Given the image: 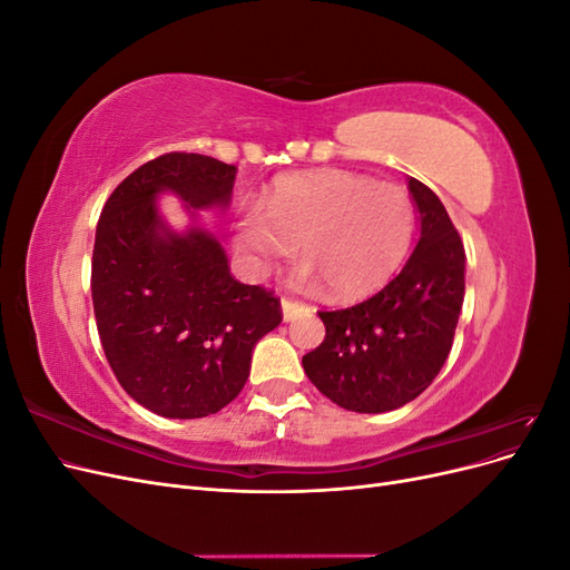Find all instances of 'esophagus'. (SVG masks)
I'll use <instances>...</instances> for the list:
<instances>
[{
	"label": "esophagus",
	"mask_w": 570,
	"mask_h": 570,
	"mask_svg": "<svg viewBox=\"0 0 570 570\" xmlns=\"http://www.w3.org/2000/svg\"><path fill=\"white\" fill-rule=\"evenodd\" d=\"M304 308H306V306H304L302 302L283 297V318H285V321H295V318L304 312Z\"/></svg>",
	"instance_id": "1"
}]
</instances>
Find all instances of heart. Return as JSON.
<instances>
[{
    "label": "heart",
    "mask_w": 570,
    "mask_h": 570,
    "mask_svg": "<svg viewBox=\"0 0 570 570\" xmlns=\"http://www.w3.org/2000/svg\"><path fill=\"white\" fill-rule=\"evenodd\" d=\"M416 235V202L404 185L350 170L281 178L264 214L237 223V243L256 264L285 262L302 247L299 281L331 287L335 299L368 297L392 281Z\"/></svg>",
    "instance_id": "1"
}]
</instances>
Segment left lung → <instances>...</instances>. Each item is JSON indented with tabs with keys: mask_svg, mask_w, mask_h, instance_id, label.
Listing matches in <instances>:
<instances>
[{
	"mask_svg": "<svg viewBox=\"0 0 570 570\" xmlns=\"http://www.w3.org/2000/svg\"><path fill=\"white\" fill-rule=\"evenodd\" d=\"M421 239L402 273L371 299L318 312L325 337L302 356L331 402L356 413L400 409L435 381L450 356L463 304L465 254L438 195L416 178Z\"/></svg>",
	"mask_w": 570,
	"mask_h": 570,
	"instance_id": "1",
	"label": "left lung"
}]
</instances>
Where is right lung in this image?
Listing matches in <instances>:
<instances>
[{
  "mask_svg": "<svg viewBox=\"0 0 570 570\" xmlns=\"http://www.w3.org/2000/svg\"><path fill=\"white\" fill-rule=\"evenodd\" d=\"M235 166L168 151L120 183L97 220L92 306L101 350L137 404L166 419H202L243 392L254 344L283 321L281 299L243 285L212 235H174L157 197L228 204Z\"/></svg>",
  "mask_w": 570,
  "mask_h": 570,
  "instance_id": "add662e5",
  "label": "right lung"
}]
</instances>
